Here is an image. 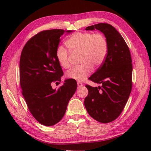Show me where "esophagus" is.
I'll return each mask as SVG.
<instances>
[{
	"label": "esophagus",
	"instance_id": "obj_1",
	"mask_svg": "<svg viewBox=\"0 0 151 151\" xmlns=\"http://www.w3.org/2000/svg\"><path fill=\"white\" fill-rule=\"evenodd\" d=\"M77 85H78V88H81L83 86V84L81 82H77Z\"/></svg>",
	"mask_w": 151,
	"mask_h": 151
}]
</instances>
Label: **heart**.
I'll return each mask as SVG.
<instances>
[{"mask_svg": "<svg viewBox=\"0 0 151 151\" xmlns=\"http://www.w3.org/2000/svg\"><path fill=\"white\" fill-rule=\"evenodd\" d=\"M65 45L72 52H81V62L67 70L68 78L82 81L92 72L93 67H98L104 63L108 54V42L101 32H77L65 41ZM60 65L67 68L70 65L69 52L63 46L57 47L55 52Z\"/></svg>", "mask_w": 151, "mask_h": 151, "instance_id": "obj_1", "label": "heart"}]
</instances>
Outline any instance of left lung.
<instances>
[{"mask_svg": "<svg viewBox=\"0 0 151 151\" xmlns=\"http://www.w3.org/2000/svg\"><path fill=\"white\" fill-rule=\"evenodd\" d=\"M103 33L108 42V54L104 63L89 79L102 86L86 85L88 95L84 105L88 113L100 123H107L119 116L132 87V63L129 48L115 28L107 23L86 28Z\"/></svg>", "mask_w": 151, "mask_h": 151, "instance_id": "left-lung-1", "label": "left lung"}]
</instances>
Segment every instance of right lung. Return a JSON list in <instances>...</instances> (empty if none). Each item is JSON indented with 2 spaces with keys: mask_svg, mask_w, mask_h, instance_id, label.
Masks as SVG:
<instances>
[{
  "mask_svg": "<svg viewBox=\"0 0 151 151\" xmlns=\"http://www.w3.org/2000/svg\"><path fill=\"white\" fill-rule=\"evenodd\" d=\"M72 30L53 29L40 32L27 41L22 50L19 76L22 94L33 117L45 126L62 119L69 100L77 88L74 79L52 89V82H61L63 73L55 55L60 37Z\"/></svg>",
  "mask_w": 151,
  "mask_h": 151,
  "instance_id": "right-lung-1",
  "label": "right lung"
}]
</instances>
